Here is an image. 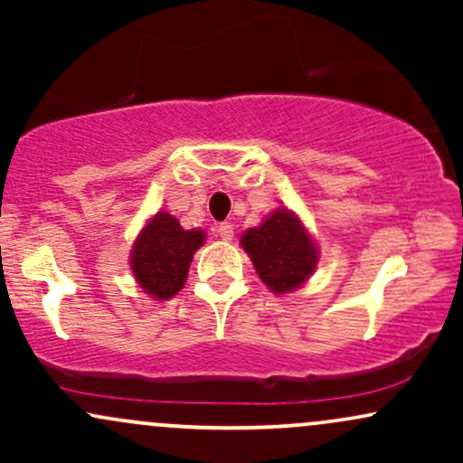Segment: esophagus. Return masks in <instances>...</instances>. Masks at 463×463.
Here are the masks:
<instances>
[{"label":"esophagus","mask_w":463,"mask_h":463,"mask_svg":"<svg viewBox=\"0 0 463 463\" xmlns=\"http://www.w3.org/2000/svg\"><path fill=\"white\" fill-rule=\"evenodd\" d=\"M232 235H235V228H232V224H228V222L217 226V237H222L224 241H231Z\"/></svg>","instance_id":"1"}]
</instances>
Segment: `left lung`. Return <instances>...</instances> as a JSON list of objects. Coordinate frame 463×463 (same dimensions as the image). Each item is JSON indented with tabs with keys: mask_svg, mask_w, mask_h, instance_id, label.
I'll return each instance as SVG.
<instances>
[{
	"mask_svg": "<svg viewBox=\"0 0 463 463\" xmlns=\"http://www.w3.org/2000/svg\"><path fill=\"white\" fill-rule=\"evenodd\" d=\"M241 246L252 259L259 279L274 294H287L309 279L317 252L309 232L287 209L274 211L259 228H250Z\"/></svg>",
	"mask_w": 463,
	"mask_h": 463,
	"instance_id": "obj_1",
	"label": "left lung"
}]
</instances>
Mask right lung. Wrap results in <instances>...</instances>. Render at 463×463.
I'll list each match as a JSON object with an SVG mask.
<instances>
[{
    "label": "right lung",
    "instance_id": "add662e5",
    "mask_svg": "<svg viewBox=\"0 0 463 463\" xmlns=\"http://www.w3.org/2000/svg\"><path fill=\"white\" fill-rule=\"evenodd\" d=\"M204 243L202 231H184L176 217L156 213L132 250V272L147 294L167 300L183 289L194 252Z\"/></svg>",
    "mask_w": 463,
    "mask_h": 463
}]
</instances>
